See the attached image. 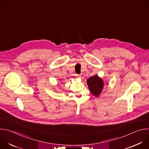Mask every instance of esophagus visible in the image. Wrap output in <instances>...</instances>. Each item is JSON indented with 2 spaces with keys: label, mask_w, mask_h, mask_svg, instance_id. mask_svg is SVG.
<instances>
[{
  "label": "esophagus",
  "mask_w": 149,
  "mask_h": 149,
  "mask_svg": "<svg viewBox=\"0 0 149 149\" xmlns=\"http://www.w3.org/2000/svg\"><path fill=\"white\" fill-rule=\"evenodd\" d=\"M75 76H76V77H77V78H81V75L76 74V75H75Z\"/></svg>",
  "instance_id": "34e87169"
}]
</instances>
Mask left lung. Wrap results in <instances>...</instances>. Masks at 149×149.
<instances>
[{"mask_svg": "<svg viewBox=\"0 0 149 149\" xmlns=\"http://www.w3.org/2000/svg\"><path fill=\"white\" fill-rule=\"evenodd\" d=\"M87 85L90 92L95 97H98L103 89L104 81L97 75L89 78L87 81Z\"/></svg>", "mask_w": 149, "mask_h": 149, "instance_id": "8db88e82", "label": "left lung"}]
</instances>
